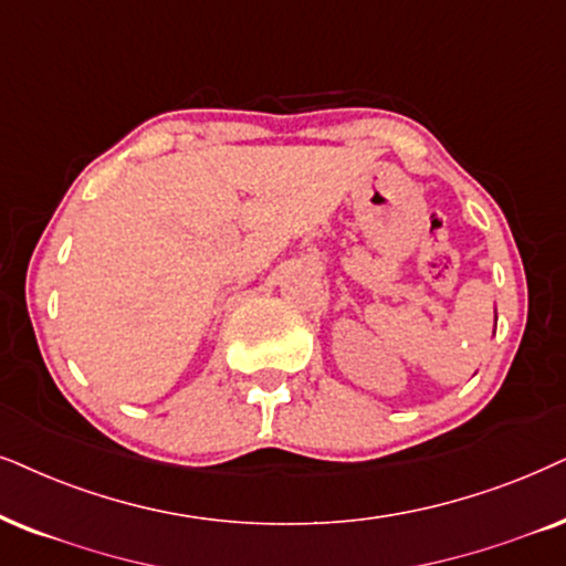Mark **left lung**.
I'll return each mask as SVG.
<instances>
[{
    "mask_svg": "<svg viewBox=\"0 0 566 566\" xmlns=\"http://www.w3.org/2000/svg\"><path fill=\"white\" fill-rule=\"evenodd\" d=\"M493 332H496V328H493Z\"/></svg>",
    "mask_w": 566,
    "mask_h": 566,
    "instance_id": "obj_1",
    "label": "left lung"
}]
</instances>
